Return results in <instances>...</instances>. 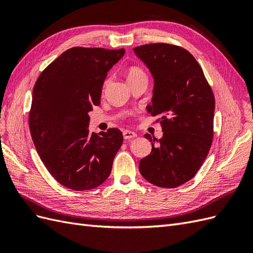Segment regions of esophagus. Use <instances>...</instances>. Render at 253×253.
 <instances>
[{
	"label": "esophagus",
	"mask_w": 253,
	"mask_h": 253,
	"mask_svg": "<svg viewBox=\"0 0 253 253\" xmlns=\"http://www.w3.org/2000/svg\"><path fill=\"white\" fill-rule=\"evenodd\" d=\"M123 137H124L125 140H130L137 137V133L131 131V130H124L123 131Z\"/></svg>",
	"instance_id": "obj_1"
}]
</instances>
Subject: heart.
Wrapping results in <instances>:
<instances>
[{"instance_id":"1","label":"heart","mask_w":253,"mask_h":253,"mask_svg":"<svg viewBox=\"0 0 253 253\" xmlns=\"http://www.w3.org/2000/svg\"><path fill=\"white\" fill-rule=\"evenodd\" d=\"M139 78H146V74L145 71L142 69L139 66H130L127 70V79L128 81L130 80H134V79H139ZM108 79L103 82V88L107 86L108 84Z\"/></svg>"}]
</instances>
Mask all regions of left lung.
Returning a JSON list of instances; mask_svg holds the SVG:
<instances>
[{
  "label": "left lung",
  "instance_id": "1",
  "mask_svg": "<svg viewBox=\"0 0 253 253\" xmlns=\"http://www.w3.org/2000/svg\"><path fill=\"white\" fill-rule=\"evenodd\" d=\"M155 79L152 106L164 137L146 133L152 152L139 169L147 182L175 188L190 180L203 165L213 137L215 96L193 55L176 44L156 42L133 48Z\"/></svg>",
  "mask_w": 253,
  "mask_h": 253
}]
</instances>
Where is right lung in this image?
Segmentation results:
<instances>
[{
  "instance_id": "add662e5",
  "label": "right lung",
  "mask_w": 253,
  "mask_h": 253,
  "mask_svg": "<svg viewBox=\"0 0 253 253\" xmlns=\"http://www.w3.org/2000/svg\"><path fill=\"white\" fill-rule=\"evenodd\" d=\"M124 53V48L74 47L37 78L29 113L31 135L44 167L66 188H96L111 173L123 133L118 128L89 133L88 112L100 103L107 73Z\"/></svg>"
}]
</instances>
